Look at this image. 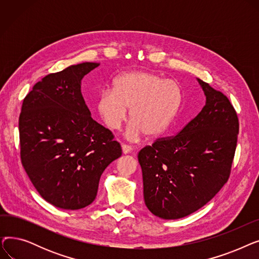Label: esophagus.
Returning a JSON list of instances; mask_svg holds the SVG:
<instances>
[{"mask_svg": "<svg viewBox=\"0 0 259 259\" xmlns=\"http://www.w3.org/2000/svg\"><path fill=\"white\" fill-rule=\"evenodd\" d=\"M121 150H122V153H124V154H128V153H130L132 151V147H130L129 145L122 144L121 145Z\"/></svg>", "mask_w": 259, "mask_h": 259, "instance_id": "esophagus-1", "label": "esophagus"}]
</instances>
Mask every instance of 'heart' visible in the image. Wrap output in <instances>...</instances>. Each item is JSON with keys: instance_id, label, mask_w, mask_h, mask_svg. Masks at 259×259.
Segmentation results:
<instances>
[{"instance_id": "obj_1", "label": "heart", "mask_w": 259, "mask_h": 259, "mask_svg": "<svg viewBox=\"0 0 259 259\" xmlns=\"http://www.w3.org/2000/svg\"><path fill=\"white\" fill-rule=\"evenodd\" d=\"M182 101V88L175 80L149 71H129L114 79L113 90L100 93L97 111L109 129L116 130L130 109L127 138L137 140L143 133L156 138L170 127Z\"/></svg>"}]
</instances>
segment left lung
I'll use <instances>...</instances> for the list:
<instances>
[{"label": "left lung", "mask_w": 259, "mask_h": 259, "mask_svg": "<svg viewBox=\"0 0 259 259\" xmlns=\"http://www.w3.org/2000/svg\"><path fill=\"white\" fill-rule=\"evenodd\" d=\"M206 105L173 138L139 152L144 200L152 214L179 220L210 201L227 183L236 149L238 118L221 91L196 78Z\"/></svg>", "instance_id": "8db88e82"}]
</instances>
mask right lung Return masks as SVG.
<instances>
[{"instance_id":"1","label":"right lung","mask_w":259,"mask_h":259,"mask_svg":"<svg viewBox=\"0 0 259 259\" xmlns=\"http://www.w3.org/2000/svg\"><path fill=\"white\" fill-rule=\"evenodd\" d=\"M99 65L85 62L50 73L23 101L22 165L39 195L60 209L89 206L101 175L121 155L111 131L91 117L80 91L81 79Z\"/></svg>"}]
</instances>
